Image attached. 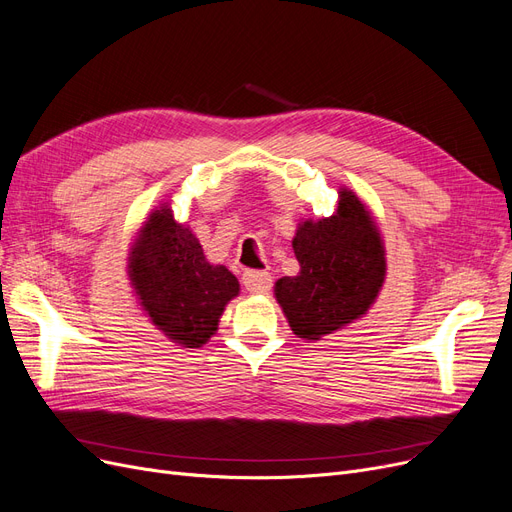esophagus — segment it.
<instances>
[{"mask_svg": "<svg viewBox=\"0 0 512 512\" xmlns=\"http://www.w3.org/2000/svg\"><path fill=\"white\" fill-rule=\"evenodd\" d=\"M242 285L249 293H268L272 287V276L263 270H246L242 274Z\"/></svg>", "mask_w": 512, "mask_h": 512, "instance_id": "1", "label": "esophagus"}]
</instances>
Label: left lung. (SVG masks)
<instances>
[{"label": "left lung", "instance_id": "obj_1", "mask_svg": "<svg viewBox=\"0 0 512 512\" xmlns=\"http://www.w3.org/2000/svg\"><path fill=\"white\" fill-rule=\"evenodd\" d=\"M299 274L276 282V299L295 335L320 339L365 314L386 276L384 242L365 208L348 189L337 213L304 221L293 238Z\"/></svg>", "mask_w": 512, "mask_h": 512}]
</instances>
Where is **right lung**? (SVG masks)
<instances>
[{"label": "right lung", "instance_id": "1", "mask_svg": "<svg viewBox=\"0 0 512 512\" xmlns=\"http://www.w3.org/2000/svg\"><path fill=\"white\" fill-rule=\"evenodd\" d=\"M128 261L132 287L151 323L185 348L208 342L225 304L240 291L238 278L206 261L198 238L168 206L143 225Z\"/></svg>", "mask_w": 512, "mask_h": 512}]
</instances>
